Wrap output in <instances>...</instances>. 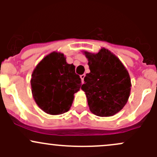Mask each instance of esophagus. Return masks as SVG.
<instances>
[{
  "label": "esophagus",
  "instance_id": "34e87169",
  "mask_svg": "<svg viewBox=\"0 0 157 157\" xmlns=\"http://www.w3.org/2000/svg\"><path fill=\"white\" fill-rule=\"evenodd\" d=\"M85 74H82V75H80V78H81V80H82V83H84V77H85Z\"/></svg>",
  "mask_w": 157,
  "mask_h": 157
}]
</instances>
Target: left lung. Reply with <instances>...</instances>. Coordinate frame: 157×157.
Segmentation results:
<instances>
[{
  "label": "left lung",
  "instance_id": "1",
  "mask_svg": "<svg viewBox=\"0 0 157 157\" xmlns=\"http://www.w3.org/2000/svg\"><path fill=\"white\" fill-rule=\"evenodd\" d=\"M90 72L81 89L85 92L90 110L97 116L109 117L124 108L131 93V78L119 58L102 48L98 53L84 51Z\"/></svg>",
  "mask_w": 157,
  "mask_h": 157
}]
</instances>
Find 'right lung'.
<instances>
[{
  "mask_svg": "<svg viewBox=\"0 0 157 157\" xmlns=\"http://www.w3.org/2000/svg\"><path fill=\"white\" fill-rule=\"evenodd\" d=\"M32 93L42 111L55 115L67 112L74 93L81 86V79L75 66L67 64L64 54L51 52L36 65L32 74Z\"/></svg>",
  "mask_w": 157,
  "mask_h": 157,
  "instance_id": "right-lung-1",
  "label": "right lung"
}]
</instances>
